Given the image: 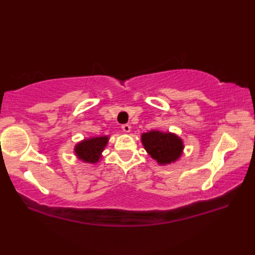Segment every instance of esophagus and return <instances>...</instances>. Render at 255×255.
<instances>
[{"label":"esophagus","instance_id":"obj_1","mask_svg":"<svg viewBox=\"0 0 255 255\" xmlns=\"http://www.w3.org/2000/svg\"><path fill=\"white\" fill-rule=\"evenodd\" d=\"M130 125H128V124H124L123 126H122V129H123V131H125V132H129L130 131Z\"/></svg>","mask_w":255,"mask_h":255}]
</instances>
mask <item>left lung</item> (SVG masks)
Returning <instances> with one entry per match:
<instances>
[{"label": "left lung", "instance_id": "8db88e82", "mask_svg": "<svg viewBox=\"0 0 255 255\" xmlns=\"http://www.w3.org/2000/svg\"><path fill=\"white\" fill-rule=\"evenodd\" d=\"M145 149L158 164H170L178 159L183 150V143L174 133L152 130L141 135Z\"/></svg>", "mask_w": 255, "mask_h": 255}]
</instances>
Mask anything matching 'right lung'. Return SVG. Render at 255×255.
I'll list each match as a JSON object with an SVG mask.
<instances>
[{"label":"right lung","mask_w":255,"mask_h":255,"mask_svg":"<svg viewBox=\"0 0 255 255\" xmlns=\"http://www.w3.org/2000/svg\"><path fill=\"white\" fill-rule=\"evenodd\" d=\"M108 139L109 138L107 136H103L82 140L75 146L76 156L85 163H97L101 157V153L106 147Z\"/></svg>","instance_id":"1"}]
</instances>
